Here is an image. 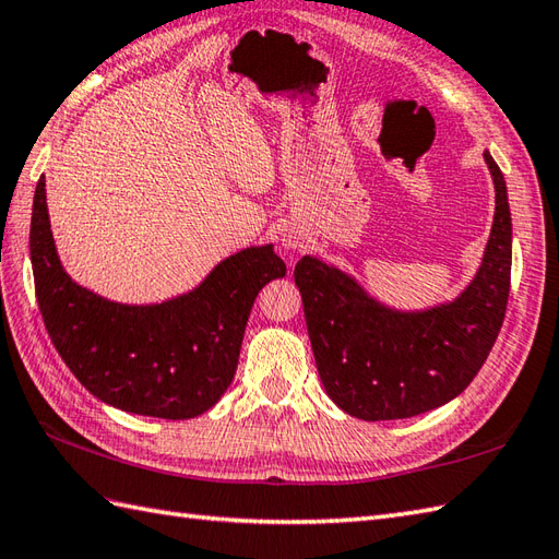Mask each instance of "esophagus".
<instances>
[{
  "instance_id": "obj_1",
  "label": "esophagus",
  "mask_w": 559,
  "mask_h": 559,
  "mask_svg": "<svg viewBox=\"0 0 559 559\" xmlns=\"http://www.w3.org/2000/svg\"><path fill=\"white\" fill-rule=\"evenodd\" d=\"M283 246L285 248H299V246H302V238H299L295 231H288V234H283Z\"/></svg>"
}]
</instances>
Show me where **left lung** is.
Returning <instances> with one entry per match:
<instances>
[{
  "label": "left lung",
  "mask_w": 559,
  "mask_h": 559,
  "mask_svg": "<svg viewBox=\"0 0 559 559\" xmlns=\"http://www.w3.org/2000/svg\"><path fill=\"white\" fill-rule=\"evenodd\" d=\"M484 160L496 186L493 228L475 281L455 302L392 311L317 257L297 262L295 283L321 382L349 416L399 420L449 404L489 356L508 307L512 222L506 179L489 151Z\"/></svg>",
  "instance_id": "obj_1"
}]
</instances>
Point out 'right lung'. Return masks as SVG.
Masks as SVG:
<instances>
[{"label":"right lung","mask_w":559,"mask_h":559,"mask_svg":"<svg viewBox=\"0 0 559 559\" xmlns=\"http://www.w3.org/2000/svg\"><path fill=\"white\" fill-rule=\"evenodd\" d=\"M31 260L41 319L73 376L110 406L165 420L195 418L219 402L254 297L285 276L274 248H248L189 295L153 307L108 302L70 281L56 257L45 177L35 189Z\"/></svg>","instance_id":"add662e5"}]
</instances>
